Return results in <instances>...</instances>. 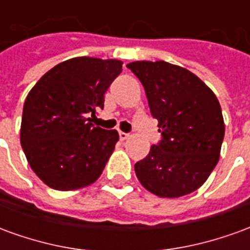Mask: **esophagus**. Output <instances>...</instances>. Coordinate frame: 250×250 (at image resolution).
<instances>
[{"label":"esophagus","instance_id":"obj_1","mask_svg":"<svg viewBox=\"0 0 250 250\" xmlns=\"http://www.w3.org/2000/svg\"><path fill=\"white\" fill-rule=\"evenodd\" d=\"M128 136H130V134H125V132H123V131H119L120 141H125V139H127Z\"/></svg>","mask_w":250,"mask_h":250}]
</instances>
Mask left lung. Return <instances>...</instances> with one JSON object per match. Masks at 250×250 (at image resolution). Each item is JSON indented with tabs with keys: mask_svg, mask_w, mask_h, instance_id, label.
I'll return each instance as SVG.
<instances>
[{
	"mask_svg": "<svg viewBox=\"0 0 250 250\" xmlns=\"http://www.w3.org/2000/svg\"><path fill=\"white\" fill-rule=\"evenodd\" d=\"M146 91L162 139L135 163L142 186L178 198L205 184L220 159L225 125L218 99L193 72L166 62L127 64Z\"/></svg>",
	"mask_w": 250,
	"mask_h": 250,
	"instance_id": "obj_1",
	"label": "left lung"
}]
</instances>
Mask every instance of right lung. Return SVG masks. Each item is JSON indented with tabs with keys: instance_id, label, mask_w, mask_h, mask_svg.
Wrapping results in <instances>:
<instances>
[{
	"instance_id": "1",
	"label": "right lung",
	"mask_w": 250,
	"mask_h": 250,
	"mask_svg": "<svg viewBox=\"0 0 250 250\" xmlns=\"http://www.w3.org/2000/svg\"><path fill=\"white\" fill-rule=\"evenodd\" d=\"M120 60L75 57L53 66L25 99L21 146L32 170L55 190H76L102 175L116 130L95 127L104 93L122 72Z\"/></svg>"
}]
</instances>
